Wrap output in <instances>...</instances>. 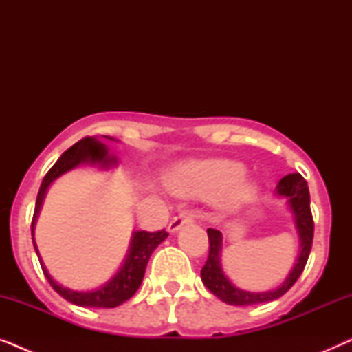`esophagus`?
<instances>
[{"label": "esophagus", "instance_id": "34e87169", "mask_svg": "<svg viewBox=\"0 0 352 352\" xmlns=\"http://www.w3.org/2000/svg\"><path fill=\"white\" fill-rule=\"evenodd\" d=\"M190 223H192V214L187 213V211H184V213H179V214L175 216V218L171 219L170 226H168V232L175 234V232H177V230L182 228V226L190 224Z\"/></svg>", "mask_w": 352, "mask_h": 352}]
</instances>
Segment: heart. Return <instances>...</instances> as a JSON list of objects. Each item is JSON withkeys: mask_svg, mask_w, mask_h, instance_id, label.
Returning a JSON list of instances; mask_svg holds the SVG:
<instances>
[{"mask_svg": "<svg viewBox=\"0 0 352 352\" xmlns=\"http://www.w3.org/2000/svg\"><path fill=\"white\" fill-rule=\"evenodd\" d=\"M243 173L242 163L228 158L194 160L173 170L166 186L173 194L184 199L214 197L216 208L234 211L250 204L258 194L256 182Z\"/></svg>", "mask_w": 352, "mask_h": 352, "instance_id": "b5f03b06", "label": "heart"}]
</instances>
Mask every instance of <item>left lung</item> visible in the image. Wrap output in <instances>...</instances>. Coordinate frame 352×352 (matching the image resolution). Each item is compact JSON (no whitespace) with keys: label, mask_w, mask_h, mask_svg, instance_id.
<instances>
[{"label":"left lung","mask_w":352,"mask_h":352,"mask_svg":"<svg viewBox=\"0 0 352 352\" xmlns=\"http://www.w3.org/2000/svg\"><path fill=\"white\" fill-rule=\"evenodd\" d=\"M276 195L283 197L287 200L288 208L292 211L298 237H300V253H298L295 266L292 267L285 280L282 282V285L274 288V290L247 292L235 287L230 282V278L226 276L223 264H221L223 234L216 229L206 230L210 239V253L205 266L201 267V282L214 296H218L221 301L228 302V305L248 306L277 300V298L285 295L295 285V282L306 266L312 247V237H314V221H312L311 214V199L307 182L298 173L283 176L276 187Z\"/></svg>","instance_id":"8db88e82"}]
</instances>
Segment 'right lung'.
Listing matches in <instances>:
<instances>
[{
	"instance_id": "1",
	"label": "right lung",
	"mask_w": 352,
	"mask_h": 352,
	"mask_svg": "<svg viewBox=\"0 0 352 352\" xmlns=\"http://www.w3.org/2000/svg\"><path fill=\"white\" fill-rule=\"evenodd\" d=\"M107 141H115L118 142L117 139L110 136H102ZM118 165L117 157L113 153H110L109 147L99 141L98 138H85L81 139L72 146L69 151H65L59 157V160L54 163V166L47 171L45 179L41 182L40 192H38L36 197V205H35V213H33L32 219V239H33V247H35V252L38 254V259H40L41 269L45 272L47 280H50L51 287L59 293L60 296H64L67 301L74 302L76 306L83 307H117L123 305L124 301H128L134 293L138 292V288L141 287L144 272H146L148 258L153 253L158 245H160L163 240L168 237L165 230H160V232H146V230H134L131 243H129V250L126 253V258L115 276L107 280L102 285L94 288V290H86V292H78L72 290V288L62 287L60 283H57L52 276L47 271L45 263L40 256V252H38L36 242H35V224L38 216H40L43 201H45V197L47 194V189H50L52 182H54L57 177H60L65 173L78 166H94L99 168V170H110V168H115Z\"/></svg>"
}]
</instances>
